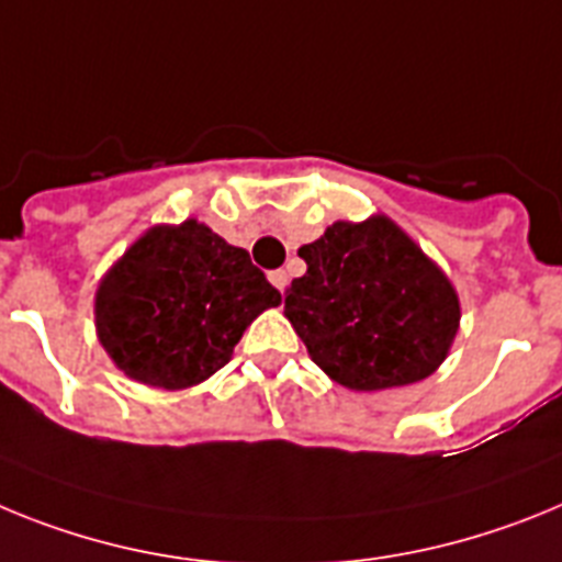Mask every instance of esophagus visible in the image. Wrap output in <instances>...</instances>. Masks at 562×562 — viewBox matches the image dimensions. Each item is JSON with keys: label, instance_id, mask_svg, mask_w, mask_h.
Masks as SVG:
<instances>
[{"label": "esophagus", "instance_id": "34e87169", "mask_svg": "<svg viewBox=\"0 0 562 562\" xmlns=\"http://www.w3.org/2000/svg\"><path fill=\"white\" fill-rule=\"evenodd\" d=\"M268 280H271V285L274 288H280V291L288 285V274L282 271V268H277V271H268Z\"/></svg>", "mask_w": 562, "mask_h": 562}]
</instances>
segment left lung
<instances>
[{"label": "left lung", "instance_id": "left-lung-1", "mask_svg": "<svg viewBox=\"0 0 562 562\" xmlns=\"http://www.w3.org/2000/svg\"><path fill=\"white\" fill-rule=\"evenodd\" d=\"M300 257L308 271L285 288V316L334 382L402 387L443 362L461 319L458 296L387 217L334 223Z\"/></svg>", "mask_w": 562, "mask_h": 562}]
</instances>
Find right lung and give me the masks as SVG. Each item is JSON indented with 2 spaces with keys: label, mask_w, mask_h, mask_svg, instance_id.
Wrapping results in <instances>:
<instances>
[{
  "label": "right lung",
  "mask_w": 562,
  "mask_h": 562,
  "mask_svg": "<svg viewBox=\"0 0 562 562\" xmlns=\"http://www.w3.org/2000/svg\"><path fill=\"white\" fill-rule=\"evenodd\" d=\"M280 291L246 248L187 221L146 232L104 277L95 296L99 339L130 379L192 387L232 359L257 314Z\"/></svg>",
  "instance_id": "right-lung-1"
}]
</instances>
